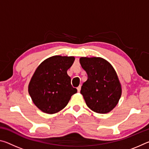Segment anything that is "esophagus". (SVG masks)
Masks as SVG:
<instances>
[{
    "label": "esophagus",
    "mask_w": 149,
    "mask_h": 149,
    "mask_svg": "<svg viewBox=\"0 0 149 149\" xmlns=\"http://www.w3.org/2000/svg\"><path fill=\"white\" fill-rule=\"evenodd\" d=\"M77 91H78V92L80 91V90H81V85H79V87H77Z\"/></svg>",
    "instance_id": "1"
}]
</instances>
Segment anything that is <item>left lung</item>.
<instances>
[{"label":"left lung","instance_id":"obj_1","mask_svg":"<svg viewBox=\"0 0 149 149\" xmlns=\"http://www.w3.org/2000/svg\"><path fill=\"white\" fill-rule=\"evenodd\" d=\"M79 62L87 79L81 86L86 104L93 111L107 114L120 99L122 87L116 73L109 62L99 57H81Z\"/></svg>","mask_w":149,"mask_h":149}]
</instances>
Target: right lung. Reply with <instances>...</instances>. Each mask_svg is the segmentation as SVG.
Here are the masks:
<instances>
[{
    "label": "right lung",
    "instance_id": "right-lung-1",
    "mask_svg": "<svg viewBox=\"0 0 149 149\" xmlns=\"http://www.w3.org/2000/svg\"><path fill=\"white\" fill-rule=\"evenodd\" d=\"M74 60L73 56H52L44 60L34 73L28 91L34 104L43 112H59L77 93L67 74Z\"/></svg>",
    "mask_w": 149,
    "mask_h": 149
}]
</instances>
